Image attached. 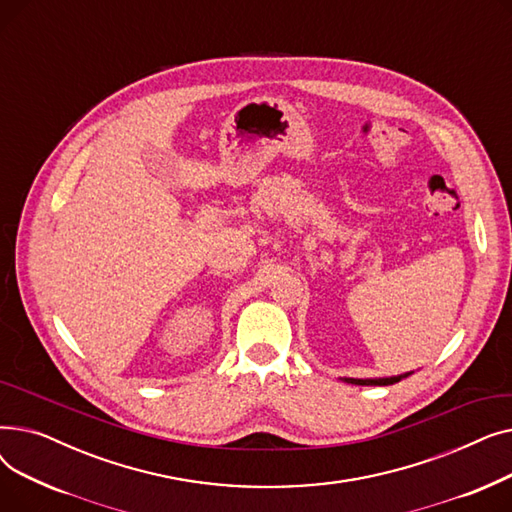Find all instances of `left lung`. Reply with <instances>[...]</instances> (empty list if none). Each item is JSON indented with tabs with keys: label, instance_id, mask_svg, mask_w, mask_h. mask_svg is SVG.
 Returning a JSON list of instances; mask_svg holds the SVG:
<instances>
[{
	"label": "left lung",
	"instance_id": "8db88e82",
	"mask_svg": "<svg viewBox=\"0 0 512 512\" xmlns=\"http://www.w3.org/2000/svg\"><path fill=\"white\" fill-rule=\"evenodd\" d=\"M409 373L405 375H394V378H378V380H355V378H344V382L348 384H355V386H390V384H396L400 382L402 378H407Z\"/></svg>",
	"mask_w": 512,
	"mask_h": 512
}]
</instances>
